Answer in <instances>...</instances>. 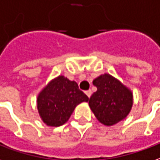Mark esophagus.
Instances as JSON below:
<instances>
[{
    "mask_svg": "<svg viewBox=\"0 0 160 160\" xmlns=\"http://www.w3.org/2000/svg\"><path fill=\"white\" fill-rule=\"evenodd\" d=\"M85 93H86V94H87V96H88V98H90V96H91V94H92V91L90 90V89H88V90H87V91H85Z\"/></svg>",
    "mask_w": 160,
    "mask_h": 160,
    "instance_id": "esophagus-1",
    "label": "esophagus"
}]
</instances>
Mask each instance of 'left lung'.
Here are the masks:
<instances>
[{
	"mask_svg": "<svg viewBox=\"0 0 160 160\" xmlns=\"http://www.w3.org/2000/svg\"><path fill=\"white\" fill-rule=\"evenodd\" d=\"M93 84L97 91L89 98L88 105L101 123L111 126L126 117L133 105L129 88L109 74L98 77Z\"/></svg>",
	"mask_w": 160,
	"mask_h": 160,
	"instance_id": "obj_1",
	"label": "left lung"
}]
</instances>
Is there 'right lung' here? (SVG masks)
I'll use <instances>...</instances> for the list:
<instances>
[{
    "mask_svg": "<svg viewBox=\"0 0 160 160\" xmlns=\"http://www.w3.org/2000/svg\"><path fill=\"white\" fill-rule=\"evenodd\" d=\"M88 97L75 81L59 76L43 88L37 97V109L44 123L58 127L67 122L75 107Z\"/></svg>",
    "mask_w": 160,
    "mask_h": 160,
    "instance_id": "right-lung-1",
    "label": "right lung"
}]
</instances>
